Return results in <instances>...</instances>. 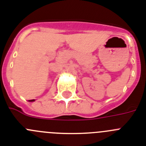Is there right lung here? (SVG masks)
Wrapping results in <instances>:
<instances>
[{
    "mask_svg": "<svg viewBox=\"0 0 146 146\" xmlns=\"http://www.w3.org/2000/svg\"><path fill=\"white\" fill-rule=\"evenodd\" d=\"M35 101V99H33V100H29V101Z\"/></svg>",
    "mask_w": 146,
    "mask_h": 146,
    "instance_id": "add662e5",
    "label": "right lung"
}]
</instances>
